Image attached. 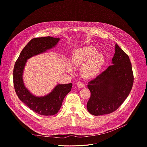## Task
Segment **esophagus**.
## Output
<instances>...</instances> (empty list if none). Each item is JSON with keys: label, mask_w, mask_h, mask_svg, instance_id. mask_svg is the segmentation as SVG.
Instances as JSON below:
<instances>
[{"label": "esophagus", "mask_w": 147, "mask_h": 147, "mask_svg": "<svg viewBox=\"0 0 147 147\" xmlns=\"http://www.w3.org/2000/svg\"><path fill=\"white\" fill-rule=\"evenodd\" d=\"M77 87L79 88H83L85 86V84L84 83H83V82H79L77 83Z\"/></svg>", "instance_id": "esophagus-1"}]
</instances>
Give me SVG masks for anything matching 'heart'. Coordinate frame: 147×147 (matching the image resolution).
<instances>
[{
	"label": "heart",
	"mask_w": 147,
	"mask_h": 147,
	"mask_svg": "<svg viewBox=\"0 0 147 147\" xmlns=\"http://www.w3.org/2000/svg\"><path fill=\"white\" fill-rule=\"evenodd\" d=\"M72 63L82 67L81 73L86 78H92L96 77L102 70L105 63V57L97 49L91 46L76 50L71 57ZM68 70L73 71L71 65L68 64Z\"/></svg>",
	"instance_id": "b5f03b06"
}]
</instances>
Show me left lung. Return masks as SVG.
<instances>
[{
  "instance_id": "1",
  "label": "left lung",
  "mask_w": 147,
  "mask_h": 147,
  "mask_svg": "<svg viewBox=\"0 0 147 147\" xmlns=\"http://www.w3.org/2000/svg\"><path fill=\"white\" fill-rule=\"evenodd\" d=\"M134 83L128 56L115 44L112 65L87 86L91 92L87 109L93 115L111 113L127 98Z\"/></svg>"
}]
</instances>
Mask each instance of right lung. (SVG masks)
I'll list each match as a JSON object with an SVG mask.
<instances>
[{"label":"right lung","instance_id":"right-lung-1","mask_svg":"<svg viewBox=\"0 0 147 147\" xmlns=\"http://www.w3.org/2000/svg\"><path fill=\"white\" fill-rule=\"evenodd\" d=\"M59 40L60 38L50 36L32 39L21 51L13 69V84L19 98L30 109L43 115H53L58 113L64 97L71 91L73 84H57L49 94L36 97L24 85L23 70L28 59L54 47Z\"/></svg>","mask_w":147,"mask_h":147}]
</instances>
